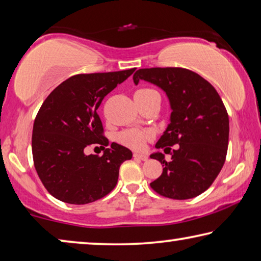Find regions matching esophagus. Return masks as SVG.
Wrapping results in <instances>:
<instances>
[{
    "instance_id": "esophagus-1",
    "label": "esophagus",
    "mask_w": 261,
    "mask_h": 261,
    "mask_svg": "<svg viewBox=\"0 0 261 261\" xmlns=\"http://www.w3.org/2000/svg\"><path fill=\"white\" fill-rule=\"evenodd\" d=\"M134 158L143 160V161H146L148 159V155L145 154V153H134Z\"/></svg>"
}]
</instances>
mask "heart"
<instances>
[{
    "mask_svg": "<svg viewBox=\"0 0 261 261\" xmlns=\"http://www.w3.org/2000/svg\"><path fill=\"white\" fill-rule=\"evenodd\" d=\"M152 94H156V93L152 89L144 88V89L137 90L135 94V96H148V95H152ZM150 137L151 135L145 130L127 129V130L122 131L121 134L117 136V140L118 143L122 144V145L129 147L131 150L140 151L145 148L147 140L150 139Z\"/></svg>",
    "mask_w": 261,
    "mask_h": 261,
    "instance_id": "heart-1",
    "label": "heart"
}]
</instances>
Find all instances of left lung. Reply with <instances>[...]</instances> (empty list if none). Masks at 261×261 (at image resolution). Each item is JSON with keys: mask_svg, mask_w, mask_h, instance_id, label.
I'll return each mask as SVG.
<instances>
[{"mask_svg": "<svg viewBox=\"0 0 261 261\" xmlns=\"http://www.w3.org/2000/svg\"><path fill=\"white\" fill-rule=\"evenodd\" d=\"M140 80L163 89L172 109L171 123L155 144L172 158L166 161L160 152L150 155L164 166L151 188L174 200L200 195L213 185L225 163L229 116L222 98L205 79L186 68H142L134 74L136 85Z\"/></svg>", "mask_w": 261, "mask_h": 261, "instance_id": "left-lung-1", "label": "left lung"}]
</instances>
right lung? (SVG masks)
I'll use <instances>...</instances> for the list:
<instances>
[{
  "instance_id": "add662e5",
  "label": "right lung",
  "mask_w": 261,
  "mask_h": 261,
  "mask_svg": "<svg viewBox=\"0 0 261 261\" xmlns=\"http://www.w3.org/2000/svg\"><path fill=\"white\" fill-rule=\"evenodd\" d=\"M135 69L77 74L58 86L41 105L32 130V156L37 174L53 197L87 204L115 188L119 166L132 158V152L116 143L106 148L109 142L97 109ZM93 143L105 148L101 157L84 153Z\"/></svg>"
}]
</instances>
